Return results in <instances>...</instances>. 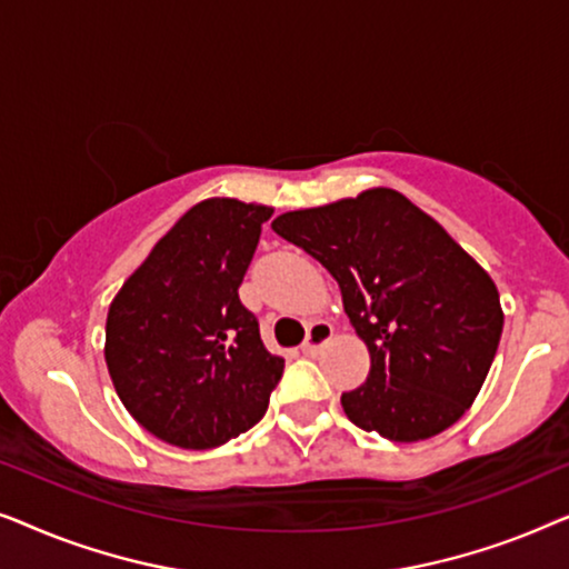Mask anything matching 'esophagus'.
Listing matches in <instances>:
<instances>
[{"label": "esophagus", "instance_id": "esophagus-1", "mask_svg": "<svg viewBox=\"0 0 569 569\" xmlns=\"http://www.w3.org/2000/svg\"><path fill=\"white\" fill-rule=\"evenodd\" d=\"M331 337H333L331 323H323V321L310 323V329H308V339L302 341V355L316 357L318 352H321V349H323L326 345H329Z\"/></svg>", "mask_w": 569, "mask_h": 569}]
</instances>
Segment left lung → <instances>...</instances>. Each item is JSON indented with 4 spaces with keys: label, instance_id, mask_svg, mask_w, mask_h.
Instances as JSON below:
<instances>
[{
    "label": "left lung",
    "instance_id": "obj_1",
    "mask_svg": "<svg viewBox=\"0 0 569 569\" xmlns=\"http://www.w3.org/2000/svg\"><path fill=\"white\" fill-rule=\"evenodd\" d=\"M271 230L321 261L370 352V376L341 393L365 432L417 442L448 430L485 386L502 337L492 277L430 214L368 189L279 214Z\"/></svg>",
    "mask_w": 569,
    "mask_h": 569
}]
</instances>
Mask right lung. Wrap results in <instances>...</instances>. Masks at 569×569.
<instances>
[{
  "label": "right lung",
  "instance_id": "1",
  "mask_svg": "<svg viewBox=\"0 0 569 569\" xmlns=\"http://www.w3.org/2000/svg\"><path fill=\"white\" fill-rule=\"evenodd\" d=\"M274 209L193 204L108 308L106 365L131 417L162 442L220 448L263 417L284 370L238 287Z\"/></svg>",
  "mask_w": 569,
  "mask_h": 569
}]
</instances>
